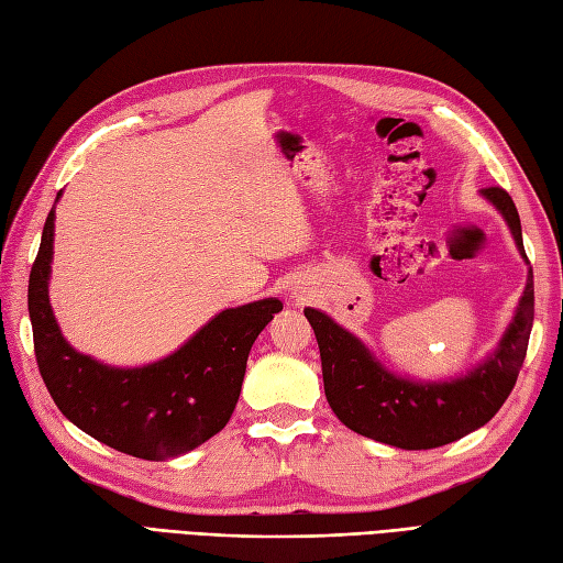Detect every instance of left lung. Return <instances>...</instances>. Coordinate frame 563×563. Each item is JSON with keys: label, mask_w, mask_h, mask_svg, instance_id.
I'll return each instance as SVG.
<instances>
[{"label": "left lung", "mask_w": 563, "mask_h": 563, "mask_svg": "<svg viewBox=\"0 0 563 563\" xmlns=\"http://www.w3.org/2000/svg\"><path fill=\"white\" fill-rule=\"evenodd\" d=\"M507 219L523 258L521 219L514 199L501 187H483ZM321 350L323 387L330 409L358 435L399 450H432L485 426L511 395L528 352L536 287L532 268L514 321L497 352L452 383H411L387 373L352 333L316 309H305Z\"/></svg>", "instance_id": "left-lung-1"}]
</instances>
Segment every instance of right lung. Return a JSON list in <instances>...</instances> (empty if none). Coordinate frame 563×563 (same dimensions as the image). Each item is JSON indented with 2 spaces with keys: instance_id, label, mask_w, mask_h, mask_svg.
Returning a JSON list of instances; mask_svg holds the SVG:
<instances>
[{
  "instance_id": "1",
  "label": "right lung",
  "mask_w": 563,
  "mask_h": 563,
  "mask_svg": "<svg viewBox=\"0 0 563 563\" xmlns=\"http://www.w3.org/2000/svg\"><path fill=\"white\" fill-rule=\"evenodd\" d=\"M52 240L54 207L27 280V311L40 376L66 419L113 450L147 461L180 456L223 430L252 344L283 309L280 301L271 297L225 309L162 362L111 368L78 354L54 321L47 297Z\"/></svg>"
}]
</instances>
